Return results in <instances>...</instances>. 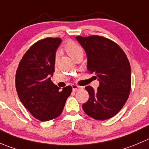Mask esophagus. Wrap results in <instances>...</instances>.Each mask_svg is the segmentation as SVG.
<instances>
[{"mask_svg": "<svg viewBox=\"0 0 149 149\" xmlns=\"http://www.w3.org/2000/svg\"><path fill=\"white\" fill-rule=\"evenodd\" d=\"M72 88H73V92H76V91H78L79 89V86H77V85L76 84H73L72 85Z\"/></svg>", "mask_w": 149, "mask_h": 149, "instance_id": "1", "label": "esophagus"}]
</instances>
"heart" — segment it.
<instances>
[{
  "label": "heart",
  "instance_id": "obj_1",
  "mask_svg": "<svg viewBox=\"0 0 149 149\" xmlns=\"http://www.w3.org/2000/svg\"><path fill=\"white\" fill-rule=\"evenodd\" d=\"M65 50L66 51L67 54L71 57L73 60H74L76 57L79 55H83L84 51L82 47L77 43L74 41H68L65 45ZM58 54H57L55 57V60L57 61L58 59Z\"/></svg>",
  "mask_w": 149,
  "mask_h": 149
}]
</instances>
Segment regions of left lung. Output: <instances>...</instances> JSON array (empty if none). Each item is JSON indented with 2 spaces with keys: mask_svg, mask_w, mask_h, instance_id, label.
Wrapping results in <instances>:
<instances>
[{
  "mask_svg": "<svg viewBox=\"0 0 149 149\" xmlns=\"http://www.w3.org/2000/svg\"><path fill=\"white\" fill-rule=\"evenodd\" d=\"M87 57V70L99 81L95 90L85 87L89 95L82 105L88 116L96 120H105L119 113L129 97L131 68L123 50L113 41L102 36L76 37Z\"/></svg>",
  "mask_w": 149,
  "mask_h": 149,
  "instance_id": "left-lung-1",
  "label": "left lung"
}]
</instances>
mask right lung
Wrapping results in <instances>:
<instances>
[{
	"label": "right lung",
	"mask_w": 149,
	"mask_h": 149,
	"mask_svg": "<svg viewBox=\"0 0 149 149\" xmlns=\"http://www.w3.org/2000/svg\"><path fill=\"white\" fill-rule=\"evenodd\" d=\"M61 38H47L36 42L24 54L16 73L19 98L32 115L40 121H49L61 114L72 87L60 91L52 81L56 52Z\"/></svg>",
	"instance_id": "add662e5"
}]
</instances>
